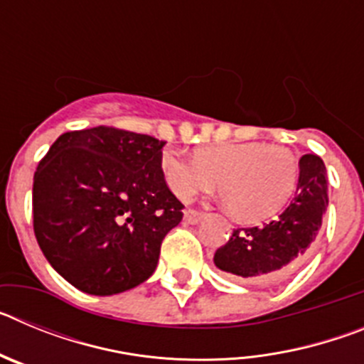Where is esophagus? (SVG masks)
<instances>
[{
	"instance_id": "esophagus-1",
	"label": "esophagus",
	"mask_w": 364,
	"mask_h": 364,
	"mask_svg": "<svg viewBox=\"0 0 364 364\" xmlns=\"http://www.w3.org/2000/svg\"><path fill=\"white\" fill-rule=\"evenodd\" d=\"M184 218L188 224H198V222L204 218V213H198V211H195V210H186Z\"/></svg>"
}]
</instances>
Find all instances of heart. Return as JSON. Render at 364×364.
<instances>
[{
  "label": "heart",
  "mask_w": 364,
  "mask_h": 364,
  "mask_svg": "<svg viewBox=\"0 0 364 364\" xmlns=\"http://www.w3.org/2000/svg\"><path fill=\"white\" fill-rule=\"evenodd\" d=\"M166 184L180 200H191L217 186L231 213L242 222L277 215L299 182V162L291 151L264 142H228L198 149L184 159L167 149L160 156Z\"/></svg>",
  "instance_id": "b5f03b06"
}]
</instances>
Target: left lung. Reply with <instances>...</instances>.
<instances>
[{"label":"left lung","mask_w":364,"mask_h":364,"mask_svg":"<svg viewBox=\"0 0 364 364\" xmlns=\"http://www.w3.org/2000/svg\"><path fill=\"white\" fill-rule=\"evenodd\" d=\"M326 208V167L317 154H304L288 208L264 226L233 230L226 246L215 252V266L244 281L275 282L288 277L310 255Z\"/></svg>","instance_id":"obj_1"}]
</instances>
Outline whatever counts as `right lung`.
<instances>
[{"mask_svg": "<svg viewBox=\"0 0 364 364\" xmlns=\"http://www.w3.org/2000/svg\"><path fill=\"white\" fill-rule=\"evenodd\" d=\"M166 142L114 127L63 133L34 173V235L67 282L91 295L142 284L182 202L160 171Z\"/></svg>", "mask_w": 364, "mask_h": 364, "instance_id": "1", "label": "right lung"}]
</instances>
